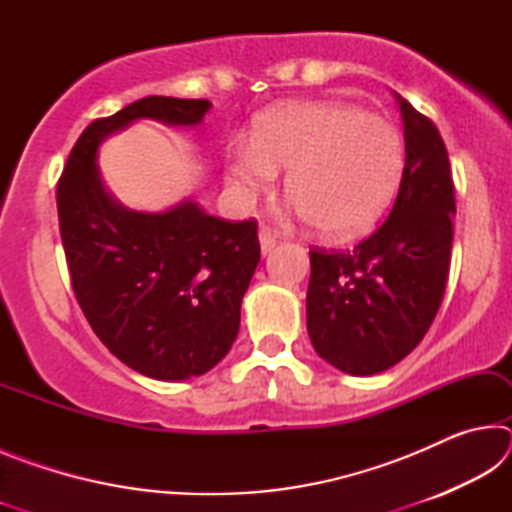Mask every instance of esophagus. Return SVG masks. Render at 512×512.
Segmentation results:
<instances>
[{
  "label": "esophagus",
  "instance_id": "obj_1",
  "mask_svg": "<svg viewBox=\"0 0 512 512\" xmlns=\"http://www.w3.org/2000/svg\"><path fill=\"white\" fill-rule=\"evenodd\" d=\"M277 244V237L268 228H259V248H262V255H268Z\"/></svg>",
  "mask_w": 512,
  "mask_h": 512
}]
</instances>
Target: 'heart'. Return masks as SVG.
<instances>
[{"label":"heart","instance_id":"heart-1","mask_svg":"<svg viewBox=\"0 0 512 512\" xmlns=\"http://www.w3.org/2000/svg\"><path fill=\"white\" fill-rule=\"evenodd\" d=\"M404 142L395 124L341 101H300L268 110L250 140L225 151L232 196L253 203L280 169L300 219L323 237L350 239L372 228L400 183Z\"/></svg>","mask_w":512,"mask_h":512}]
</instances>
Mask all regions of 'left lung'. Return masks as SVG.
<instances>
[{
    "label": "left lung",
    "mask_w": 512,
    "mask_h": 512,
    "mask_svg": "<svg viewBox=\"0 0 512 512\" xmlns=\"http://www.w3.org/2000/svg\"><path fill=\"white\" fill-rule=\"evenodd\" d=\"M404 171L388 219L348 253L311 250L307 332L320 359L354 377L400 363L443 302L452 257L454 183L443 137L395 92Z\"/></svg>",
    "instance_id": "left-lung-1"
}]
</instances>
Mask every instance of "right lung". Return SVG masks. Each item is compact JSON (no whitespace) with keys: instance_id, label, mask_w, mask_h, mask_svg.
Here are the masks:
<instances>
[{"instance_id":"add662e5","label":"right lung","mask_w":512,"mask_h":512,"mask_svg":"<svg viewBox=\"0 0 512 512\" xmlns=\"http://www.w3.org/2000/svg\"><path fill=\"white\" fill-rule=\"evenodd\" d=\"M205 99L144 97L85 128L58 183L60 237L76 300L101 343L144 377L183 381L212 370L239 332L259 264L255 221H223L192 198L137 212L108 192L99 146L140 119L194 128Z\"/></svg>"}]
</instances>
